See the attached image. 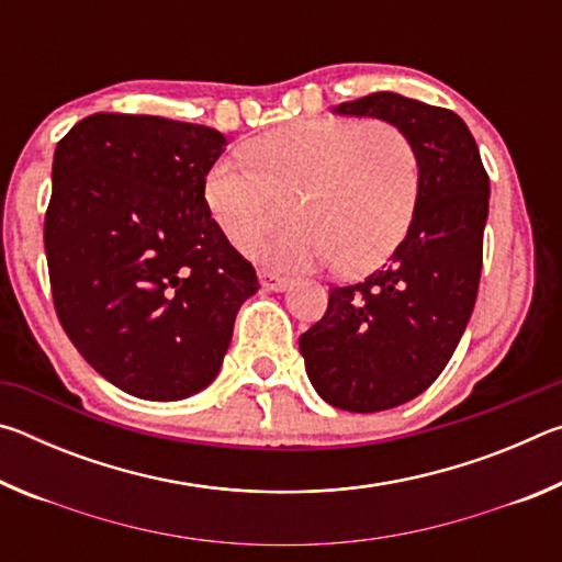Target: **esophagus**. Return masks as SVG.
Listing matches in <instances>:
<instances>
[{
    "instance_id": "34e87169",
    "label": "esophagus",
    "mask_w": 562,
    "mask_h": 562,
    "mask_svg": "<svg viewBox=\"0 0 562 562\" xmlns=\"http://www.w3.org/2000/svg\"><path fill=\"white\" fill-rule=\"evenodd\" d=\"M260 284L262 290L282 292L290 288V278H282V274H274V272H260Z\"/></svg>"
}]
</instances>
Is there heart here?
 <instances>
[{
  "mask_svg": "<svg viewBox=\"0 0 562 562\" xmlns=\"http://www.w3.org/2000/svg\"><path fill=\"white\" fill-rule=\"evenodd\" d=\"M252 159L225 156L205 176V201L235 247L278 270L339 265L367 272L404 243L414 223L422 168L394 121L297 119L255 140ZM300 194L305 227L257 240L277 224L284 196Z\"/></svg>",
  "mask_w": 562,
  "mask_h": 562,
  "instance_id": "b5f03b06",
  "label": "heart"
}]
</instances>
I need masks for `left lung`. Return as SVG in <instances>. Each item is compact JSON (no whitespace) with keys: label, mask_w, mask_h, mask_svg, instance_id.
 <instances>
[{"label":"left lung","mask_w":562,"mask_h":562,"mask_svg":"<svg viewBox=\"0 0 562 562\" xmlns=\"http://www.w3.org/2000/svg\"><path fill=\"white\" fill-rule=\"evenodd\" d=\"M335 111L398 123L422 168L404 243L382 270L329 288L325 317L300 337L317 394L372 414L426 392L459 347L479 294L491 186L469 126L449 109L379 91Z\"/></svg>","instance_id":"left-lung-1"}]
</instances>
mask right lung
<instances>
[{
    "instance_id": "right-lung-1",
    "label": "right lung",
    "mask_w": 562,
    "mask_h": 562,
    "mask_svg": "<svg viewBox=\"0 0 562 562\" xmlns=\"http://www.w3.org/2000/svg\"><path fill=\"white\" fill-rule=\"evenodd\" d=\"M221 131L93 113L56 144L44 217L54 310L79 355L148 402L221 372L255 268L211 217L205 176Z\"/></svg>"
}]
</instances>
